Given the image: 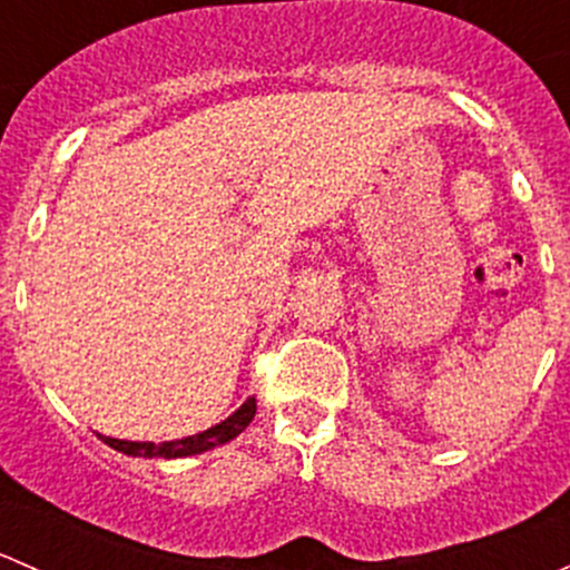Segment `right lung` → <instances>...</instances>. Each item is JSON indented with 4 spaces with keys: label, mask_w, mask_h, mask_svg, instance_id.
<instances>
[{
    "label": "right lung",
    "mask_w": 570,
    "mask_h": 570,
    "mask_svg": "<svg viewBox=\"0 0 570 570\" xmlns=\"http://www.w3.org/2000/svg\"><path fill=\"white\" fill-rule=\"evenodd\" d=\"M256 416V396H248L237 411L232 413L228 419H223L220 424L209 430H200V433L187 435V439H176V441H163V444H154V441H124V439H112V435H101L107 446L112 450L124 452V455L131 458H165V461H174V458H189V455H200V452H209L215 446L228 444L232 439H237L245 428L253 422Z\"/></svg>",
    "instance_id": "1"
}]
</instances>
